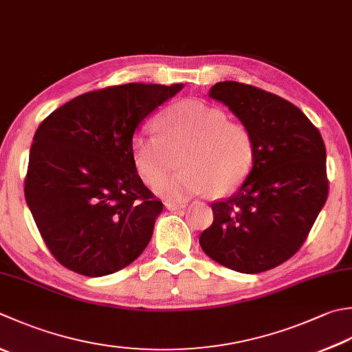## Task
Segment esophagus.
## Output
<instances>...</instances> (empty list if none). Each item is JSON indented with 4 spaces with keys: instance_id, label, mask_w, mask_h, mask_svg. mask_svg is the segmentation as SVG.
I'll list each match as a JSON object with an SVG mask.
<instances>
[{
    "instance_id": "34e87169",
    "label": "esophagus",
    "mask_w": 352,
    "mask_h": 352,
    "mask_svg": "<svg viewBox=\"0 0 352 352\" xmlns=\"http://www.w3.org/2000/svg\"><path fill=\"white\" fill-rule=\"evenodd\" d=\"M164 206H166V209L170 212H175V210H180V209L186 208L184 203H172V201H166L164 203Z\"/></svg>"
}]
</instances>
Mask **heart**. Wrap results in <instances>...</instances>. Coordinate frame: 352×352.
Masks as SVG:
<instances>
[{
  "label": "heart",
  "instance_id": "obj_1",
  "mask_svg": "<svg viewBox=\"0 0 352 352\" xmlns=\"http://www.w3.org/2000/svg\"><path fill=\"white\" fill-rule=\"evenodd\" d=\"M160 134L142 128L131 140L135 169L144 182H153L170 164V153L182 166L159 177L154 192L168 199H186L212 189L229 195L244 183L254 160V143L243 123L230 122L221 108L199 100H183L166 109L158 120Z\"/></svg>",
  "mask_w": 352,
  "mask_h": 352
}]
</instances>
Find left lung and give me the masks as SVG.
<instances>
[{"label": "left lung", "instance_id": "8db88e82", "mask_svg": "<svg viewBox=\"0 0 352 352\" xmlns=\"http://www.w3.org/2000/svg\"><path fill=\"white\" fill-rule=\"evenodd\" d=\"M209 98L250 131L254 160L235 194L210 204L213 223L199 245L230 270L267 272L300 249L327 201L325 144L308 117L276 94L224 80Z\"/></svg>", "mask_w": 352, "mask_h": 352}]
</instances>
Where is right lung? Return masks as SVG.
<instances>
[{
  "mask_svg": "<svg viewBox=\"0 0 352 352\" xmlns=\"http://www.w3.org/2000/svg\"><path fill=\"white\" fill-rule=\"evenodd\" d=\"M182 88L108 87L78 96L41 123L24 194L58 263L84 276H107L146 249L163 203L137 174L131 140Z\"/></svg>",
  "mask_w": 352,
  "mask_h": 352,
  "instance_id": "right-lung-1",
  "label": "right lung"
}]
</instances>
